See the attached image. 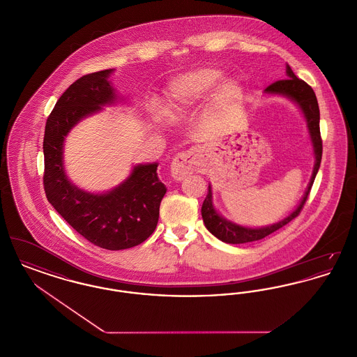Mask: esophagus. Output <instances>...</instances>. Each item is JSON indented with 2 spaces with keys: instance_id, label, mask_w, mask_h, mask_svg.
<instances>
[{
  "instance_id": "obj_1",
  "label": "esophagus",
  "mask_w": 357,
  "mask_h": 357,
  "mask_svg": "<svg viewBox=\"0 0 357 357\" xmlns=\"http://www.w3.org/2000/svg\"><path fill=\"white\" fill-rule=\"evenodd\" d=\"M201 163V153L197 149H191L186 153H178L171 162V175L175 181H182L187 175L192 174Z\"/></svg>"
}]
</instances>
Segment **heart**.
<instances>
[{
  "mask_svg": "<svg viewBox=\"0 0 357 357\" xmlns=\"http://www.w3.org/2000/svg\"><path fill=\"white\" fill-rule=\"evenodd\" d=\"M225 77V72L217 67L190 69L172 77L169 83V100L175 112H186L211 93L210 107L214 112H222L237 105L243 95L241 83ZM153 116L159 123L171 119L170 109L165 104H155Z\"/></svg>",
  "mask_w": 357,
  "mask_h": 357,
  "instance_id": "b5f03b06",
  "label": "heart"
}]
</instances>
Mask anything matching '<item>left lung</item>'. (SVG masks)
<instances>
[{
  "instance_id": "1",
  "label": "left lung",
  "mask_w": 357,
  "mask_h": 357,
  "mask_svg": "<svg viewBox=\"0 0 357 357\" xmlns=\"http://www.w3.org/2000/svg\"><path fill=\"white\" fill-rule=\"evenodd\" d=\"M265 93L272 95V96L288 98L289 100L294 102L303 112L309 137L312 142V147H313V155H314V166H313L312 178L307 183L305 192H304L300 204H297V207L289 214L288 217H285L284 220L275 222L273 225L262 226V227L242 226L236 222L226 220L215 208L214 202H213L211 185H208V191H207V195L204 198L202 210H201L204 226L214 237L221 239L222 242H226V243H246V242L262 239V238L268 237L269 234L274 233L275 230L281 229L282 226H285L293 218H296L300 214L303 206L307 199L309 191H310L312 185L314 182V178L320 169L321 155H323V142H321V136H320V109H319V102H317V98H316L313 89L306 84L304 80L298 79L287 64V79L278 80V82L273 83L272 85H269L265 89Z\"/></svg>"
}]
</instances>
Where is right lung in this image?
Here are the masks:
<instances>
[{
  "mask_svg": "<svg viewBox=\"0 0 357 357\" xmlns=\"http://www.w3.org/2000/svg\"><path fill=\"white\" fill-rule=\"evenodd\" d=\"M115 69L85 75L60 96L45 124L44 188L50 204L85 239L107 250L130 249L150 237L167 191L158 163L136 165L116 187L91 192L76 186L64 167V143L82 120L119 100L109 82Z\"/></svg>",
  "mask_w": 357,
  "mask_h": 357,
  "instance_id": "obj_1",
  "label": "right lung"
}]
</instances>
